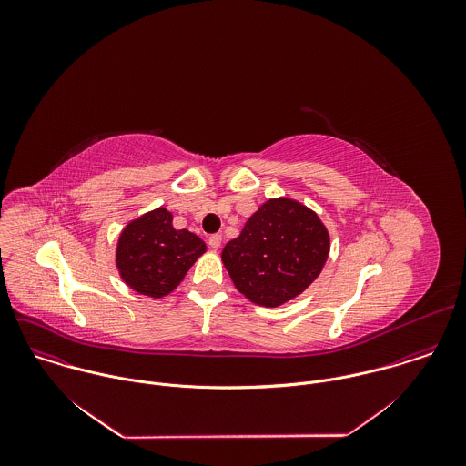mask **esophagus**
Masks as SVG:
<instances>
[{
	"instance_id": "esophagus-1",
	"label": "esophagus",
	"mask_w": 466,
	"mask_h": 466,
	"mask_svg": "<svg viewBox=\"0 0 466 466\" xmlns=\"http://www.w3.org/2000/svg\"><path fill=\"white\" fill-rule=\"evenodd\" d=\"M208 244H209L211 249H218L220 244H222V237H220L218 233H215V235H211V237L208 238Z\"/></svg>"
}]
</instances>
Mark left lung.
<instances>
[{
    "instance_id": "1",
    "label": "left lung",
    "mask_w": 466,
    "mask_h": 466,
    "mask_svg": "<svg viewBox=\"0 0 466 466\" xmlns=\"http://www.w3.org/2000/svg\"><path fill=\"white\" fill-rule=\"evenodd\" d=\"M330 255V233L319 215L290 198L267 199L222 249L237 290L260 307H279L303 294Z\"/></svg>"
}]
</instances>
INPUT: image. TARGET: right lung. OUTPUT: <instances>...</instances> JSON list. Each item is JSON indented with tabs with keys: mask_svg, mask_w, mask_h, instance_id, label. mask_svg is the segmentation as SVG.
Masks as SVG:
<instances>
[{
	"mask_svg": "<svg viewBox=\"0 0 466 466\" xmlns=\"http://www.w3.org/2000/svg\"><path fill=\"white\" fill-rule=\"evenodd\" d=\"M172 218L159 206L129 220L118 235L115 266L124 283L141 296H168L206 253L204 240L188 229H176Z\"/></svg>",
	"mask_w": 466,
	"mask_h": 466,
	"instance_id": "obj_1",
	"label": "right lung"
}]
</instances>
